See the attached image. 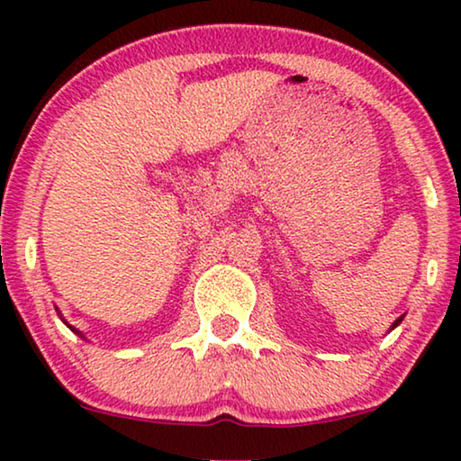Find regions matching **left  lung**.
<instances>
[{
	"label": "left lung",
	"mask_w": 461,
	"mask_h": 461,
	"mask_svg": "<svg viewBox=\"0 0 461 461\" xmlns=\"http://www.w3.org/2000/svg\"><path fill=\"white\" fill-rule=\"evenodd\" d=\"M401 321H402V319H396V321H394V325H393V327H396V325H399V323H401Z\"/></svg>",
	"instance_id": "1"
}]
</instances>
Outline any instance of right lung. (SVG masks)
I'll use <instances>...</instances> for the list:
<instances>
[{
  "instance_id": "obj_1",
  "label": "right lung",
  "mask_w": 461,
  "mask_h": 461,
  "mask_svg": "<svg viewBox=\"0 0 461 461\" xmlns=\"http://www.w3.org/2000/svg\"><path fill=\"white\" fill-rule=\"evenodd\" d=\"M71 330H73V327H71ZM73 331H75V333H79V331H77V330H73ZM79 336H81V333H79Z\"/></svg>"
}]
</instances>
